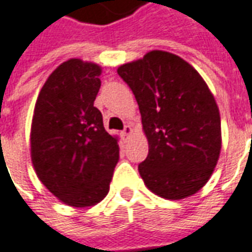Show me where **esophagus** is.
I'll list each match as a JSON object with an SVG mask.
<instances>
[{
    "mask_svg": "<svg viewBox=\"0 0 252 252\" xmlns=\"http://www.w3.org/2000/svg\"><path fill=\"white\" fill-rule=\"evenodd\" d=\"M131 133H132L131 126H126V128H124V131H123V135H124V136H129Z\"/></svg>",
    "mask_w": 252,
    "mask_h": 252,
    "instance_id": "1",
    "label": "esophagus"
}]
</instances>
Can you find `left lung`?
<instances>
[{"instance_id": "8db88e82", "label": "left lung", "mask_w": 252, "mask_h": 252, "mask_svg": "<svg viewBox=\"0 0 252 252\" xmlns=\"http://www.w3.org/2000/svg\"><path fill=\"white\" fill-rule=\"evenodd\" d=\"M117 73L136 98L149 140V156L138 166L144 184L165 199L198 192L221 151L220 112L205 80L187 61L161 50Z\"/></svg>"}]
</instances>
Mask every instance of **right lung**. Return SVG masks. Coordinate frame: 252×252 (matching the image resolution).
<instances>
[{
    "instance_id": "obj_1",
    "label": "right lung",
    "mask_w": 252,
    "mask_h": 252,
    "mask_svg": "<svg viewBox=\"0 0 252 252\" xmlns=\"http://www.w3.org/2000/svg\"><path fill=\"white\" fill-rule=\"evenodd\" d=\"M101 66L65 61L40 90L31 126V159L50 192L65 205L87 207L109 192L117 139L109 135L94 106Z\"/></svg>"
}]
</instances>
